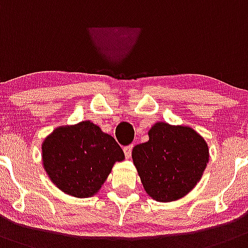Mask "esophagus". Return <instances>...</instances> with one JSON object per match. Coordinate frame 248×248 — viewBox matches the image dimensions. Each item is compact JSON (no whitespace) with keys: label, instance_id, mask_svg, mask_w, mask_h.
<instances>
[{"label":"esophagus","instance_id":"esophagus-1","mask_svg":"<svg viewBox=\"0 0 248 248\" xmlns=\"http://www.w3.org/2000/svg\"><path fill=\"white\" fill-rule=\"evenodd\" d=\"M132 148H133V144H129V146L124 147V155L126 158H131V155H132Z\"/></svg>","mask_w":248,"mask_h":248}]
</instances>
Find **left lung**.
Returning <instances> with one entry per match:
<instances>
[{
	"instance_id": "1",
	"label": "left lung",
	"mask_w": 248,
	"mask_h": 248,
	"mask_svg": "<svg viewBox=\"0 0 248 248\" xmlns=\"http://www.w3.org/2000/svg\"><path fill=\"white\" fill-rule=\"evenodd\" d=\"M146 143L133 147L132 160L144 190L155 202L182 199L200 182L209 146L195 129L155 122Z\"/></svg>"
}]
</instances>
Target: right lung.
Masks as SVG:
<instances>
[{"label": "right lung", "instance_id": "right-lung-1", "mask_svg": "<svg viewBox=\"0 0 248 248\" xmlns=\"http://www.w3.org/2000/svg\"><path fill=\"white\" fill-rule=\"evenodd\" d=\"M124 159L115 138L90 120L57 127L42 143V163L49 179L75 198L99 193L115 163Z\"/></svg>", "mask_w": 248, "mask_h": 248}]
</instances>
